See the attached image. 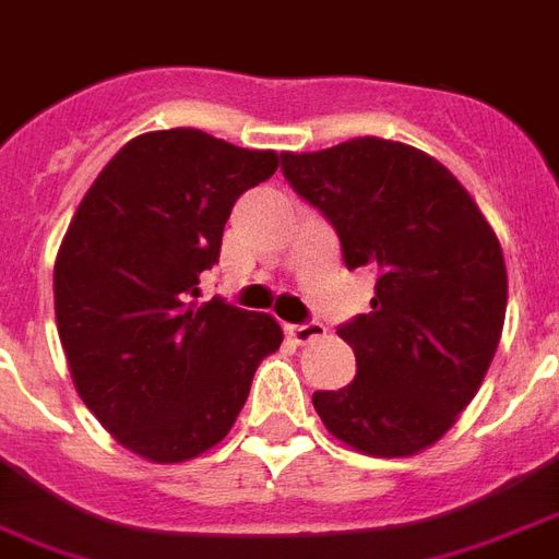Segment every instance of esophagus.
Here are the masks:
<instances>
[{
    "mask_svg": "<svg viewBox=\"0 0 559 559\" xmlns=\"http://www.w3.org/2000/svg\"><path fill=\"white\" fill-rule=\"evenodd\" d=\"M284 331H287L289 340H293V343H298V346L313 343V340H319V336L328 334V328L322 325V322H308V325H284Z\"/></svg>",
    "mask_w": 559,
    "mask_h": 559,
    "instance_id": "1",
    "label": "esophagus"
}]
</instances>
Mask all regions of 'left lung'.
Instances as JSON below:
<instances>
[{
    "mask_svg": "<svg viewBox=\"0 0 559 559\" xmlns=\"http://www.w3.org/2000/svg\"><path fill=\"white\" fill-rule=\"evenodd\" d=\"M281 157L293 190L336 228L348 270H378L372 310L336 331L355 352V381L313 393L319 419L369 457L431 449L501 340L507 266L492 225L437 157L399 140Z\"/></svg>",
    "mask_w": 559,
    "mask_h": 559,
    "instance_id": "8db88e82",
    "label": "left lung"
}]
</instances>
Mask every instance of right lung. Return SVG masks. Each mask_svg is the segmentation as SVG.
<instances>
[{"instance_id":"1","label":"right lung","mask_w":559,"mask_h":559,"mask_svg":"<svg viewBox=\"0 0 559 559\" xmlns=\"http://www.w3.org/2000/svg\"><path fill=\"white\" fill-rule=\"evenodd\" d=\"M278 152L199 128L146 131L110 157L55 258V319L81 402L148 463H185L231 431L281 325L219 298L195 305L234 202Z\"/></svg>"}]
</instances>
